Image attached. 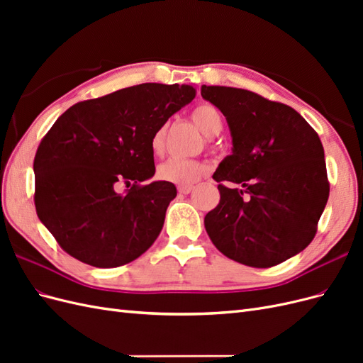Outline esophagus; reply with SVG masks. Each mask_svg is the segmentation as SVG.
<instances>
[{"label":"esophagus","instance_id":"esophagus-1","mask_svg":"<svg viewBox=\"0 0 363 363\" xmlns=\"http://www.w3.org/2000/svg\"><path fill=\"white\" fill-rule=\"evenodd\" d=\"M192 189H194V186H191V184H180V186H179V194L188 195Z\"/></svg>","mask_w":363,"mask_h":363}]
</instances>
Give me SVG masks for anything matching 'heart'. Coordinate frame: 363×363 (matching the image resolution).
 <instances>
[{
	"instance_id": "1",
	"label": "heart",
	"mask_w": 363,
	"mask_h": 363,
	"mask_svg": "<svg viewBox=\"0 0 363 363\" xmlns=\"http://www.w3.org/2000/svg\"><path fill=\"white\" fill-rule=\"evenodd\" d=\"M191 118L206 136H215L223 128V115L218 108L211 103H203L196 106ZM164 138H167V125H162L156 130L151 139V148L156 155H160L164 148ZM204 172V167L192 159H180L172 157L162 163L159 167V177L164 182H171L175 184H191L200 179Z\"/></svg>"
}]
</instances>
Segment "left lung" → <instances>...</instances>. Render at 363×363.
<instances>
[{
	"instance_id": "1",
	"label": "left lung",
	"mask_w": 363,
	"mask_h": 363,
	"mask_svg": "<svg viewBox=\"0 0 363 363\" xmlns=\"http://www.w3.org/2000/svg\"><path fill=\"white\" fill-rule=\"evenodd\" d=\"M225 116L232 155L213 174L221 200L204 218L213 245L228 259L269 268L312 242L328 200L324 148L292 107L255 92L201 86Z\"/></svg>"
}]
</instances>
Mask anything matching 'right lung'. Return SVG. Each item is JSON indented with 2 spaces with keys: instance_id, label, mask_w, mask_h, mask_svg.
Instances as JSON below:
<instances>
[{
  "instance_id": "add662e5",
  "label": "right lung",
  "mask_w": 363,
  "mask_h": 363,
  "mask_svg": "<svg viewBox=\"0 0 363 363\" xmlns=\"http://www.w3.org/2000/svg\"><path fill=\"white\" fill-rule=\"evenodd\" d=\"M196 95L191 84L144 83L77 103L54 123L33 169L40 223L59 245L87 265L115 268L157 239L177 195L156 172L151 139ZM119 181L131 185L118 194Z\"/></svg>"
}]
</instances>
